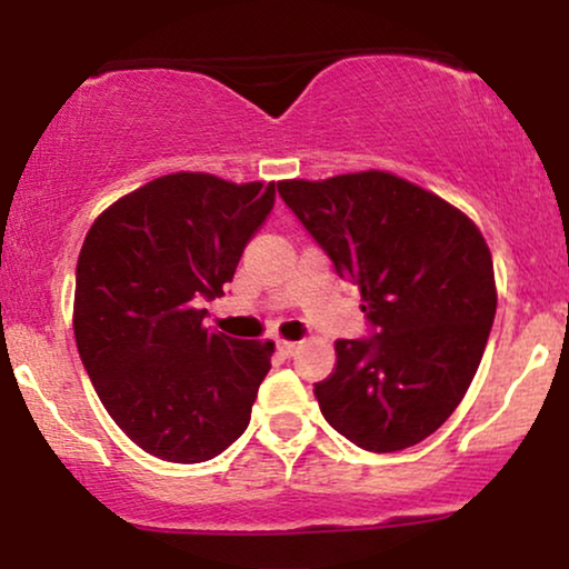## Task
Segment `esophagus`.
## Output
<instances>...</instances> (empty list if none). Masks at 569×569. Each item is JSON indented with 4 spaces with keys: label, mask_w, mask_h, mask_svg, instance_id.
Wrapping results in <instances>:
<instances>
[{
    "label": "esophagus",
    "mask_w": 569,
    "mask_h": 569,
    "mask_svg": "<svg viewBox=\"0 0 569 569\" xmlns=\"http://www.w3.org/2000/svg\"><path fill=\"white\" fill-rule=\"evenodd\" d=\"M297 348H299L297 342H286V339H278V352H280V356H283V358H291L293 352H297Z\"/></svg>",
    "instance_id": "1"
}]
</instances>
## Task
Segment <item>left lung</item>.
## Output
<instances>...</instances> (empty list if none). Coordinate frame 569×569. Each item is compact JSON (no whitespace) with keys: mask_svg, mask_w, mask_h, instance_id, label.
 I'll list each match as a JSON object with an SVG mask.
<instances>
[{"mask_svg":"<svg viewBox=\"0 0 569 569\" xmlns=\"http://www.w3.org/2000/svg\"><path fill=\"white\" fill-rule=\"evenodd\" d=\"M339 278L361 289L367 339H337L316 382L331 428L369 452L428 439L466 396L495 321L492 253L439 194L385 171L278 181Z\"/></svg>","mask_w":569,"mask_h":569,"instance_id":"8db88e82","label":"left lung"}]
</instances>
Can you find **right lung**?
<instances>
[{
    "instance_id": "1",
    "label": "right lung",
    "mask_w": 569,
    "mask_h": 569,
    "mask_svg": "<svg viewBox=\"0 0 569 569\" xmlns=\"http://www.w3.org/2000/svg\"><path fill=\"white\" fill-rule=\"evenodd\" d=\"M272 206L276 184L171 173L90 227L77 259V350L143 452L206 462L248 428L276 345L213 335L200 302L224 293Z\"/></svg>"
}]
</instances>
